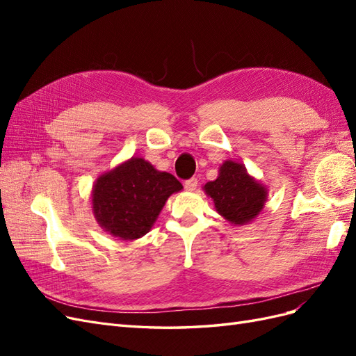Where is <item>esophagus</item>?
Masks as SVG:
<instances>
[{"label": "esophagus", "mask_w": 356, "mask_h": 356, "mask_svg": "<svg viewBox=\"0 0 356 356\" xmlns=\"http://www.w3.org/2000/svg\"><path fill=\"white\" fill-rule=\"evenodd\" d=\"M197 184H199V181H197V178H190V179H187L186 182H184V187H186V190H188V191H193V190H196L197 188Z\"/></svg>", "instance_id": "1"}]
</instances>
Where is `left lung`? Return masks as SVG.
<instances>
[{
  "label": "left lung",
  "mask_w": 356,
  "mask_h": 356,
  "mask_svg": "<svg viewBox=\"0 0 356 356\" xmlns=\"http://www.w3.org/2000/svg\"><path fill=\"white\" fill-rule=\"evenodd\" d=\"M213 199L215 208L233 224H245L261 212L267 190L246 174L245 166L227 160L220 168V175L204 186Z\"/></svg>",
  "instance_id": "1"
}]
</instances>
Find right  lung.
<instances>
[{
	"label": "right lung",
	"mask_w": 356,
	"mask_h": 356,
	"mask_svg": "<svg viewBox=\"0 0 356 356\" xmlns=\"http://www.w3.org/2000/svg\"><path fill=\"white\" fill-rule=\"evenodd\" d=\"M181 188L172 174L132 157L96 181L92 200L95 217L115 238L138 239L153 227L168 197Z\"/></svg>",
	"instance_id": "obj_1"
}]
</instances>
